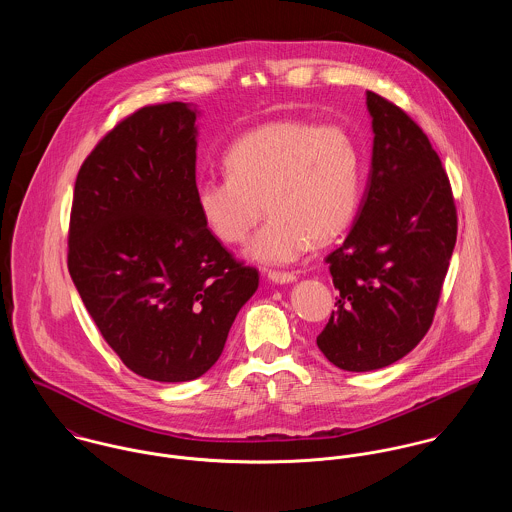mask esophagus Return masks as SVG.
<instances>
[{
  "label": "esophagus",
  "instance_id": "34e87169",
  "mask_svg": "<svg viewBox=\"0 0 512 512\" xmlns=\"http://www.w3.org/2000/svg\"><path fill=\"white\" fill-rule=\"evenodd\" d=\"M267 279L275 284H288L296 281V277L292 273H281V271H269Z\"/></svg>",
  "mask_w": 512,
  "mask_h": 512
}]
</instances>
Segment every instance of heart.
Wrapping results in <instances>:
<instances>
[{
  "label": "heart",
  "mask_w": 512,
  "mask_h": 512,
  "mask_svg": "<svg viewBox=\"0 0 512 512\" xmlns=\"http://www.w3.org/2000/svg\"><path fill=\"white\" fill-rule=\"evenodd\" d=\"M224 165L228 178L198 180L196 212L216 239L233 245L247 239L265 204L271 218L245 249L251 261L292 263L314 241L338 237L357 212L359 153L338 123H265L229 147Z\"/></svg>",
  "instance_id": "b5f03b06"
}]
</instances>
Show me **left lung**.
Instances as JSON below:
<instances>
[{
  "label": "left lung",
  "instance_id": "left-lung-1",
  "mask_svg": "<svg viewBox=\"0 0 512 512\" xmlns=\"http://www.w3.org/2000/svg\"><path fill=\"white\" fill-rule=\"evenodd\" d=\"M373 151L345 241L326 257L340 290L320 351L343 371H375L412 351L432 324L457 235L454 196L424 131L367 92Z\"/></svg>",
  "mask_w": 512,
  "mask_h": 512
}]
</instances>
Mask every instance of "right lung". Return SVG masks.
I'll use <instances>...</instances> for the list:
<instances>
[{
    "instance_id": "right-lung-1",
    "label": "right lung",
    "mask_w": 512,
    "mask_h": 512,
    "mask_svg": "<svg viewBox=\"0 0 512 512\" xmlns=\"http://www.w3.org/2000/svg\"><path fill=\"white\" fill-rule=\"evenodd\" d=\"M194 104L123 119L78 172L68 271L119 359L159 383L202 377L259 286L204 228L196 204Z\"/></svg>"
}]
</instances>
